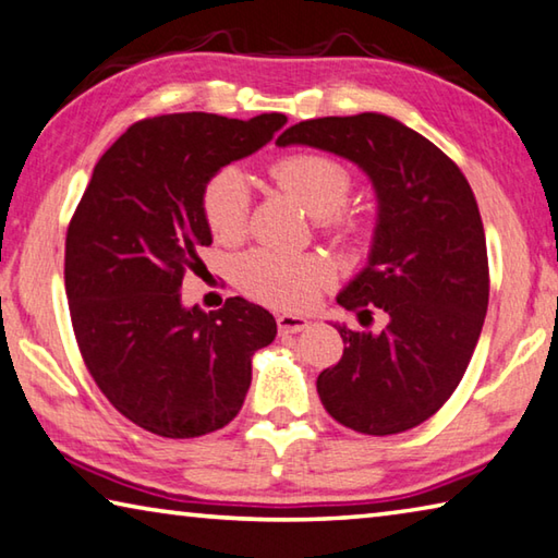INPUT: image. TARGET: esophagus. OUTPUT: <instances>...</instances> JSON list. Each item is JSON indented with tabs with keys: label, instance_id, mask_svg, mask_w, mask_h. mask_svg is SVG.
Listing matches in <instances>:
<instances>
[{
	"label": "esophagus",
	"instance_id": "esophagus-1",
	"mask_svg": "<svg viewBox=\"0 0 558 558\" xmlns=\"http://www.w3.org/2000/svg\"><path fill=\"white\" fill-rule=\"evenodd\" d=\"M277 326H279L281 336H289V333H301V330H306L311 326V320L304 316L281 314V316H277Z\"/></svg>",
	"mask_w": 558,
	"mask_h": 558
}]
</instances>
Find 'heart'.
Masks as SVG:
<instances>
[{
    "label": "heart",
    "mask_w": 558,
    "mask_h": 558,
    "mask_svg": "<svg viewBox=\"0 0 558 558\" xmlns=\"http://www.w3.org/2000/svg\"><path fill=\"white\" fill-rule=\"evenodd\" d=\"M271 175L304 208L330 225L353 191V175L343 163L320 154H291L271 166ZM250 181L238 166L215 171L203 185L205 222L218 240H238L250 215ZM350 228V225H343ZM330 281V267L311 254L254 250L238 262V284L252 299L279 308H301Z\"/></svg>",
    "instance_id": "heart-1"
}]
</instances>
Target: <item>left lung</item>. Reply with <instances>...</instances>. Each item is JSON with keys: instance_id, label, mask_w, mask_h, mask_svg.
I'll list each match as a JSON object with an SVG mask.
<instances>
[{"instance_id": "obj_1", "label": "left lung", "mask_w": 558, "mask_h": 558, "mask_svg": "<svg viewBox=\"0 0 558 558\" xmlns=\"http://www.w3.org/2000/svg\"><path fill=\"white\" fill-rule=\"evenodd\" d=\"M279 146H314L353 161L377 195L367 264L338 294L367 326H338L343 357L318 375L326 412L348 428L389 436L444 407L481 338L490 277L481 210L461 169L395 117L363 112L306 120Z\"/></svg>"}]
</instances>
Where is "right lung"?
<instances>
[{
  "label": "right lung",
  "mask_w": 558,
  "mask_h": 558,
  "mask_svg": "<svg viewBox=\"0 0 558 558\" xmlns=\"http://www.w3.org/2000/svg\"><path fill=\"white\" fill-rule=\"evenodd\" d=\"M279 112H208L132 124L95 163L65 238V294L77 348L117 412L163 438L218 432L242 409L254 350L277 336L242 296L220 311L183 306L213 234L201 195L215 171L267 144Z\"/></svg>",
  "instance_id": "obj_1"
}]
</instances>
